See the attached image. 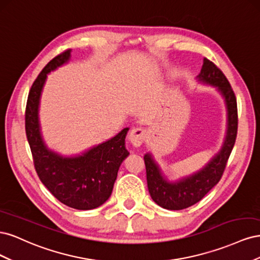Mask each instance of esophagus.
Here are the masks:
<instances>
[{
	"label": "esophagus",
	"instance_id": "obj_1",
	"mask_svg": "<svg viewBox=\"0 0 260 260\" xmlns=\"http://www.w3.org/2000/svg\"><path fill=\"white\" fill-rule=\"evenodd\" d=\"M145 138H146V131L143 128H133L129 133L130 143L136 147L142 145Z\"/></svg>",
	"mask_w": 260,
	"mask_h": 260
}]
</instances>
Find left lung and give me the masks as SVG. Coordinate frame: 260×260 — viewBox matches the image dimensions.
<instances>
[{"instance_id": "obj_1", "label": "left lung", "mask_w": 260, "mask_h": 260, "mask_svg": "<svg viewBox=\"0 0 260 260\" xmlns=\"http://www.w3.org/2000/svg\"><path fill=\"white\" fill-rule=\"evenodd\" d=\"M196 80L200 83L214 86L223 99L226 108L225 137L221 148L205 166L177 180H169L166 177L152 153L144 155L148 192L157 205L165 209L181 210L200 202L221 179L237 139V99L223 73L214 62L204 58L201 73L196 77Z\"/></svg>"}]
</instances>
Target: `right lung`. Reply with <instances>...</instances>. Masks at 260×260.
Wrapping results in <instances>:
<instances>
[{"instance_id":"add662e5","label":"right lung","mask_w":260,"mask_h":260,"mask_svg":"<svg viewBox=\"0 0 260 260\" xmlns=\"http://www.w3.org/2000/svg\"><path fill=\"white\" fill-rule=\"evenodd\" d=\"M70 57L72 50L57 55L31 86L26 107V135L36 171L45 187L65 205L90 210L103 205L113 192L118 170L129 156L124 145L129 128L77 155H61L48 146L39 118L42 91L48 75L67 64Z\"/></svg>"}]
</instances>
